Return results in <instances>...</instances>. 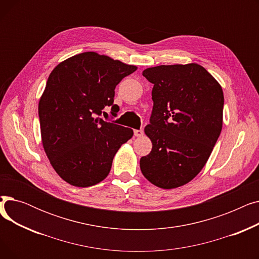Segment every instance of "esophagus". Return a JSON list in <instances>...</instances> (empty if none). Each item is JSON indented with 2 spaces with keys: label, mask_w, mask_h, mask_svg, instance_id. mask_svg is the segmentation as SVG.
<instances>
[{
  "label": "esophagus",
  "mask_w": 259,
  "mask_h": 259,
  "mask_svg": "<svg viewBox=\"0 0 259 259\" xmlns=\"http://www.w3.org/2000/svg\"><path fill=\"white\" fill-rule=\"evenodd\" d=\"M134 135L137 138H141L144 135V131L141 129V130H134Z\"/></svg>",
  "instance_id": "obj_1"
}]
</instances>
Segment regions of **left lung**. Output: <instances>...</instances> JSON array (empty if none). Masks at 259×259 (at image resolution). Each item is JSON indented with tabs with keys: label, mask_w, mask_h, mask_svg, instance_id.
<instances>
[{
	"label": "left lung",
	"mask_w": 259,
	"mask_h": 259,
	"mask_svg": "<svg viewBox=\"0 0 259 259\" xmlns=\"http://www.w3.org/2000/svg\"><path fill=\"white\" fill-rule=\"evenodd\" d=\"M143 75L153 84V110L145 134L152 150L143 156V175L161 189L191 182L208 161L223 128L224 92L202 66L160 65Z\"/></svg>",
	"instance_id": "1"
}]
</instances>
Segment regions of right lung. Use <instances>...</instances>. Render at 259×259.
Masks as SVG:
<instances>
[{"instance_id":"1","label":"right lung","mask_w":259,"mask_h":259,"mask_svg":"<svg viewBox=\"0 0 259 259\" xmlns=\"http://www.w3.org/2000/svg\"><path fill=\"white\" fill-rule=\"evenodd\" d=\"M137 69L87 51L51 71L38 102L40 138L51 166L66 183L86 188L104 181L115 153L133 137L132 129L98 115L107 106L116 115L114 89Z\"/></svg>"}]
</instances>
